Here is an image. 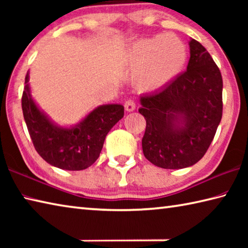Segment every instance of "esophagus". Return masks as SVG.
Returning a JSON list of instances; mask_svg holds the SVG:
<instances>
[{
    "mask_svg": "<svg viewBox=\"0 0 248 248\" xmlns=\"http://www.w3.org/2000/svg\"><path fill=\"white\" fill-rule=\"evenodd\" d=\"M124 109L129 112L133 111L134 109H136V103H134L133 100H131V99L127 100V102H125V104H124Z\"/></svg>",
    "mask_w": 248,
    "mask_h": 248,
    "instance_id": "1",
    "label": "esophagus"
}]
</instances>
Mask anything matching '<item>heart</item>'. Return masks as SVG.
<instances>
[{"mask_svg":"<svg viewBox=\"0 0 248 248\" xmlns=\"http://www.w3.org/2000/svg\"><path fill=\"white\" fill-rule=\"evenodd\" d=\"M121 62L137 70L134 84L140 91H157L183 72L187 62V48L173 33H159L128 46Z\"/></svg>","mask_w":248,"mask_h":248,"instance_id":"obj_1","label":"heart"}]
</instances>
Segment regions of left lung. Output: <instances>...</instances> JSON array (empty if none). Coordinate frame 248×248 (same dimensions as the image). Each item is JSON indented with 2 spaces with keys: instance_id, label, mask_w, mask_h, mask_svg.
<instances>
[{
  "instance_id": "8db88e82",
  "label": "left lung",
  "mask_w": 248,
  "mask_h": 248,
  "mask_svg": "<svg viewBox=\"0 0 248 248\" xmlns=\"http://www.w3.org/2000/svg\"><path fill=\"white\" fill-rule=\"evenodd\" d=\"M189 50L187 71L159 91L140 96L139 112L146 121L142 150L152 164L162 169L195 165L221 123L220 70L197 40L190 38Z\"/></svg>"
}]
</instances>
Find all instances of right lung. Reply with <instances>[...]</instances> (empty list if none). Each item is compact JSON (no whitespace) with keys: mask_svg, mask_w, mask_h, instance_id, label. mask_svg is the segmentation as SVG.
Listing matches in <instances>:
<instances>
[{"mask_svg":"<svg viewBox=\"0 0 248 248\" xmlns=\"http://www.w3.org/2000/svg\"><path fill=\"white\" fill-rule=\"evenodd\" d=\"M28 82L29 71L25 78L22 108L38 154L50 165L64 170H82L93 165L102 152L105 138L124 117L123 105H99L78 123L61 125L36 103Z\"/></svg>","mask_w":248,"mask_h":248,"instance_id":"add662e5","label":"right lung"}]
</instances>
